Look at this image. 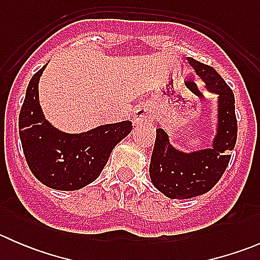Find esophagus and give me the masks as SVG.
Returning <instances> with one entry per match:
<instances>
[{
	"label": "esophagus",
	"mask_w": 260,
	"mask_h": 260,
	"mask_svg": "<svg viewBox=\"0 0 260 260\" xmlns=\"http://www.w3.org/2000/svg\"><path fill=\"white\" fill-rule=\"evenodd\" d=\"M151 119V112L147 107L142 106V107H138L135 112H133V122L136 124H142V123L148 122Z\"/></svg>",
	"instance_id": "34e87169"
}]
</instances>
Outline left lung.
<instances>
[{"label":"left lung","mask_w":260,"mask_h":260,"mask_svg":"<svg viewBox=\"0 0 260 260\" xmlns=\"http://www.w3.org/2000/svg\"><path fill=\"white\" fill-rule=\"evenodd\" d=\"M187 61L206 90L216 94L215 135L206 148L186 152L172 145L170 136L162 128L156 129L149 177L157 190L176 200L204 195L216 185L226 170L238 135L232 89L214 68L191 57H187Z\"/></svg>","instance_id":"8db88e82"}]
</instances>
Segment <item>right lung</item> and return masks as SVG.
<instances>
[{
    "label": "right lung",
    "mask_w": 260,
    "mask_h": 260,
    "mask_svg": "<svg viewBox=\"0 0 260 260\" xmlns=\"http://www.w3.org/2000/svg\"><path fill=\"white\" fill-rule=\"evenodd\" d=\"M46 65L26 89L18 117L20 140L36 179L54 190L75 191L98 179L114 147L132 131V122L102 124L81 133L60 131L46 119L40 106L39 81Z\"/></svg>",
    "instance_id": "obj_1"
}]
</instances>
